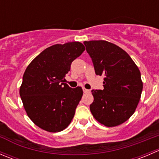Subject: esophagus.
I'll return each mask as SVG.
<instances>
[{
	"instance_id": "obj_1",
	"label": "esophagus",
	"mask_w": 159,
	"mask_h": 159,
	"mask_svg": "<svg viewBox=\"0 0 159 159\" xmlns=\"http://www.w3.org/2000/svg\"><path fill=\"white\" fill-rule=\"evenodd\" d=\"M83 91H84V93H90V90L86 89H83Z\"/></svg>"
}]
</instances>
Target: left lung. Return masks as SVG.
<instances>
[{
	"label": "left lung",
	"instance_id": "obj_1",
	"mask_svg": "<svg viewBox=\"0 0 159 159\" xmlns=\"http://www.w3.org/2000/svg\"><path fill=\"white\" fill-rule=\"evenodd\" d=\"M97 75L104 76V89L92 90L90 110L107 127L122 124L138 106L142 84L137 65L126 51L106 41H84Z\"/></svg>",
	"mask_w": 159,
	"mask_h": 159
}]
</instances>
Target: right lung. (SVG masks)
Returning a JSON list of instances; mask_svg holds the SVG:
<instances>
[{"label": "right lung", "mask_w": 159, "mask_h": 159, "mask_svg": "<svg viewBox=\"0 0 159 159\" xmlns=\"http://www.w3.org/2000/svg\"><path fill=\"white\" fill-rule=\"evenodd\" d=\"M85 48L78 41L54 44L38 54L23 75L20 96L30 119L41 129L58 132L71 121L81 101V87L71 89L65 77Z\"/></svg>", "instance_id": "1"}]
</instances>
